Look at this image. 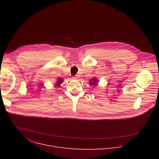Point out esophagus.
Instances as JSON below:
<instances>
[{"label":"esophagus","mask_w":159,"mask_h":159,"mask_svg":"<svg viewBox=\"0 0 159 159\" xmlns=\"http://www.w3.org/2000/svg\"><path fill=\"white\" fill-rule=\"evenodd\" d=\"M79 75H75V76H74V77H73V79H78L79 78Z\"/></svg>","instance_id":"esophagus-1"}]
</instances>
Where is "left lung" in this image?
<instances>
[{"instance_id":"1","label":"left lung","mask_w":159,"mask_h":159,"mask_svg":"<svg viewBox=\"0 0 159 159\" xmlns=\"http://www.w3.org/2000/svg\"><path fill=\"white\" fill-rule=\"evenodd\" d=\"M98 82V81L96 80V79H92V80H90V83L89 84H91V85H96L97 83Z\"/></svg>"}]
</instances>
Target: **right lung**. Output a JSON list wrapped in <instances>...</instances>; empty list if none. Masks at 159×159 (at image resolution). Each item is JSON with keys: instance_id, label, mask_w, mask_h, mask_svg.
I'll return each instance as SVG.
<instances>
[{"instance_id": "obj_1", "label": "right lung", "mask_w": 159, "mask_h": 159, "mask_svg": "<svg viewBox=\"0 0 159 159\" xmlns=\"http://www.w3.org/2000/svg\"><path fill=\"white\" fill-rule=\"evenodd\" d=\"M62 82H63V79H58V82H57V87H59V86H60V85L62 83Z\"/></svg>"}]
</instances>
